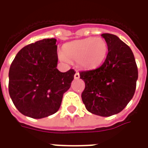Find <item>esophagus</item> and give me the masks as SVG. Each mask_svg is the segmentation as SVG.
Masks as SVG:
<instances>
[{"instance_id": "obj_1", "label": "esophagus", "mask_w": 148, "mask_h": 148, "mask_svg": "<svg viewBox=\"0 0 148 148\" xmlns=\"http://www.w3.org/2000/svg\"><path fill=\"white\" fill-rule=\"evenodd\" d=\"M79 77H80V74H79L78 72H76L75 74H74V78H75V79H78Z\"/></svg>"}]
</instances>
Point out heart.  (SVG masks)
<instances>
[{
  "label": "heart",
  "instance_id": "1",
  "mask_svg": "<svg viewBox=\"0 0 148 148\" xmlns=\"http://www.w3.org/2000/svg\"><path fill=\"white\" fill-rule=\"evenodd\" d=\"M108 52L107 42L101 37H90L69 42L62 49L64 61L77 62L81 67L94 69L106 59Z\"/></svg>",
  "mask_w": 148,
  "mask_h": 148
}]
</instances>
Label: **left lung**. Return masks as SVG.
I'll return each mask as SVG.
<instances>
[{
    "mask_svg": "<svg viewBox=\"0 0 148 148\" xmlns=\"http://www.w3.org/2000/svg\"><path fill=\"white\" fill-rule=\"evenodd\" d=\"M108 45L104 63L94 70L81 71L85 82L82 99L91 113L101 116L117 114L132 98L138 69L131 48L116 36L104 33Z\"/></svg>",
    "mask_w": 148,
    "mask_h": 148,
    "instance_id": "1",
    "label": "left lung"
}]
</instances>
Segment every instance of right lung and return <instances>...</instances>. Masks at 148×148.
Returning <instances> with one entry per match:
<instances>
[{
    "label": "right lung",
    "instance_id": "add662e5",
    "mask_svg": "<svg viewBox=\"0 0 148 148\" xmlns=\"http://www.w3.org/2000/svg\"><path fill=\"white\" fill-rule=\"evenodd\" d=\"M55 39H43L25 46L13 59L8 73V92L18 111L34 119L58 111L63 93L74 79L73 69L62 73Z\"/></svg>",
    "mask_w": 148,
    "mask_h": 148
}]
</instances>
